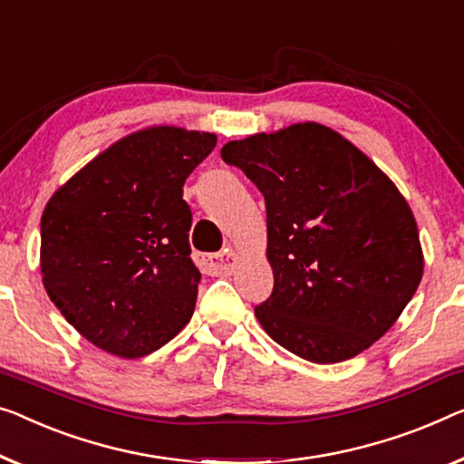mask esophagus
<instances>
[{
    "label": "esophagus",
    "mask_w": 464,
    "mask_h": 464,
    "mask_svg": "<svg viewBox=\"0 0 464 464\" xmlns=\"http://www.w3.org/2000/svg\"><path fill=\"white\" fill-rule=\"evenodd\" d=\"M198 262L208 275H229L237 265V256L231 247H225L217 254H198Z\"/></svg>",
    "instance_id": "esophagus-1"
}]
</instances>
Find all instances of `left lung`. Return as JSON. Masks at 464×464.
<instances>
[{"mask_svg": "<svg viewBox=\"0 0 464 464\" xmlns=\"http://www.w3.org/2000/svg\"><path fill=\"white\" fill-rule=\"evenodd\" d=\"M220 156L265 196L275 285L254 313L266 334L316 364L375 343L423 276L417 223L396 185L316 122L229 141Z\"/></svg>", "mask_w": 464, "mask_h": 464, "instance_id": "left-lung-1", "label": "left lung"}]
</instances>
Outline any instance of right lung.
Listing matches in <instances>:
<instances>
[{"mask_svg": "<svg viewBox=\"0 0 464 464\" xmlns=\"http://www.w3.org/2000/svg\"><path fill=\"white\" fill-rule=\"evenodd\" d=\"M217 135L177 127L116 141L41 217V273L50 300L85 340L140 358L162 348L196 308L188 177Z\"/></svg>", "mask_w": 464, "mask_h": 464, "instance_id": "obj_1", "label": "right lung"}]
</instances>
